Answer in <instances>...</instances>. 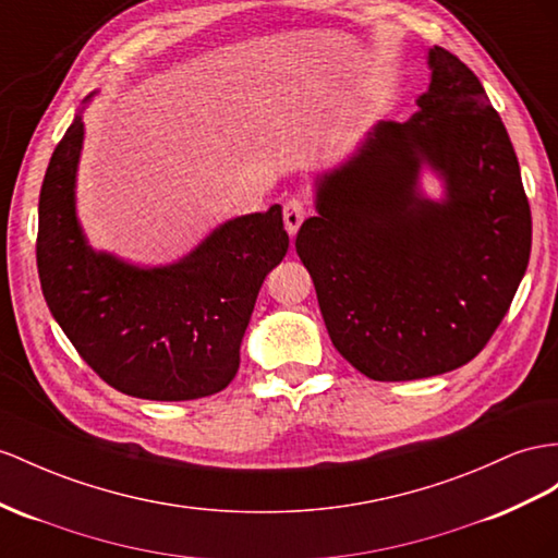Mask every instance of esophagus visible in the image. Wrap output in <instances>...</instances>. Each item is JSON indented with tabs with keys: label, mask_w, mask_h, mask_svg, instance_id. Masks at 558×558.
Returning a JSON list of instances; mask_svg holds the SVG:
<instances>
[{
	"label": "esophagus",
	"mask_w": 558,
	"mask_h": 558,
	"mask_svg": "<svg viewBox=\"0 0 558 558\" xmlns=\"http://www.w3.org/2000/svg\"><path fill=\"white\" fill-rule=\"evenodd\" d=\"M306 214H308V209H306L304 199L292 197V199H288V203H284L282 219H284V228H288L290 235H296L299 226H302V221L306 219Z\"/></svg>",
	"instance_id": "1"
}]
</instances>
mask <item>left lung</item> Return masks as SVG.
I'll return each mask as SVG.
<instances>
[{
    "instance_id": "1",
    "label": "left lung",
    "mask_w": 558,
    "mask_h": 558,
    "mask_svg": "<svg viewBox=\"0 0 558 558\" xmlns=\"http://www.w3.org/2000/svg\"><path fill=\"white\" fill-rule=\"evenodd\" d=\"M432 82L408 122H377L316 177L296 254L335 349L375 381L450 373L488 344L531 259L517 153L483 84L428 49ZM432 168L444 197L418 179Z\"/></svg>"
}]
</instances>
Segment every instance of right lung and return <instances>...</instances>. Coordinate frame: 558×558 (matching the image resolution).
<instances>
[{
	"mask_svg": "<svg viewBox=\"0 0 558 558\" xmlns=\"http://www.w3.org/2000/svg\"><path fill=\"white\" fill-rule=\"evenodd\" d=\"M82 110L39 193L37 270L51 316L84 363L126 396L195 401L219 393L240 367L264 278L288 254L282 207L228 219L167 266L96 252L77 219Z\"/></svg>",
	"mask_w": 558,
	"mask_h": 558,
	"instance_id": "right-lung-1",
	"label": "right lung"
}]
</instances>
